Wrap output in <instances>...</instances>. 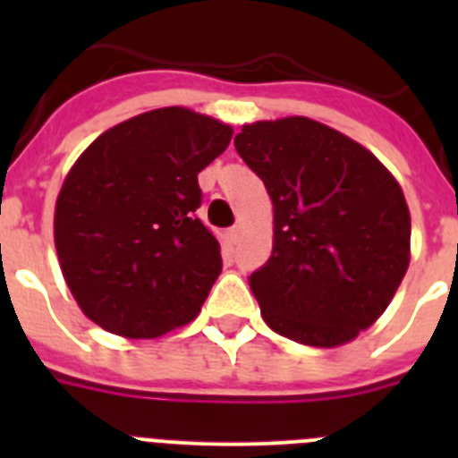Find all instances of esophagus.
<instances>
[{"label": "esophagus", "mask_w": 458, "mask_h": 458, "mask_svg": "<svg viewBox=\"0 0 458 458\" xmlns=\"http://www.w3.org/2000/svg\"><path fill=\"white\" fill-rule=\"evenodd\" d=\"M226 238L232 242H238V238H241V226H232V229L226 232Z\"/></svg>", "instance_id": "obj_1"}]
</instances>
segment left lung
Returning a JSON list of instances; mask_svg holds the SVG:
<instances>
[{
	"mask_svg": "<svg viewBox=\"0 0 458 458\" xmlns=\"http://www.w3.org/2000/svg\"><path fill=\"white\" fill-rule=\"evenodd\" d=\"M238 156L273 201V254L250 277L282 337L335 349L374 326L411 264V213L378 157L307 116L245 123Z\"/></svg>",
	"mask_w": 458,
	"mask_h": 458,
	"instance_id": "8db88e82",
	"label": "left lung"
}]
</instances>
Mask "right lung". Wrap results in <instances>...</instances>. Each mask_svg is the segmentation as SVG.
Listing matches in <instances>:
<instances>
[{"label":"right lung","instance_id":"obj_1","mask_svg":"<svg viewBox=\"0 0 458 458\" xmlns=\"http://www.w3.org/2000/svg\"><path fill=\"white\" fill-rule=\"evenodd\" d=\"M188 107L121 121L84 148L55 206V248L84 317L128 339L188 326L222 273L220 242L194 217L197 174L232 141Z\"/></svg>","mask_w":458,"mask_h":458}]
</instances>
